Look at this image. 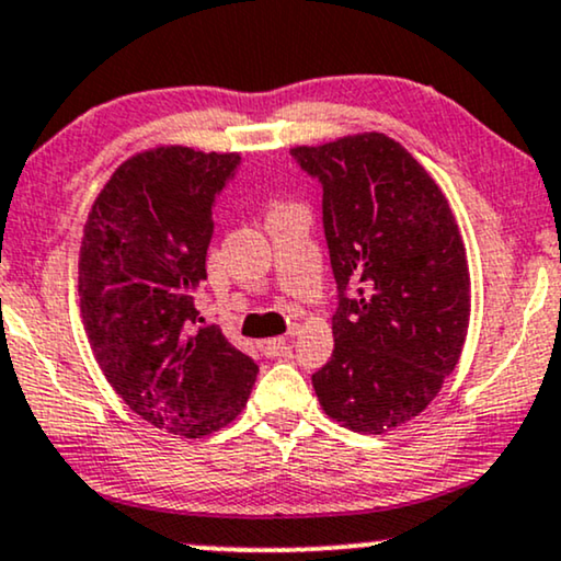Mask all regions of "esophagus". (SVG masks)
Here are the masks:
<instances>
[{
    "label": "esophagus",
    "mask_w": 561,
    "mask_h": 561,
    "mask_svg": "<svg viewBox=\"0 0 561 561\" xmlns=\"http://www.w3.org/2000/svg\"><path fill=\"white\" fill-rule=\"evenodd\" d=\"M293 336H295V329L289 331V336L266 339V342H261V352H264L266 357H282V354H287L289 346H293Z\"/></svg>",
    "instance_id": "esophagus-1"
}]
</instances>
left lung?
Here are the masks:
<instances>
[{
	"mask_svg": "<svg viewBox=\"0 0 561 561\" xmlns=\"http://www.w3.org/2000/svg\"><path fill=\"white\" fill-rule=\"evenodd\" d=\"M293 158L323 188L339 289L333 354L313 388L331 420L380 435L427 409L456 370L471 316L463 240L437 183L386 134Z\"/></svg>",
	"mask_w": 561,
	"mask_h": 561,
	"instance_id": "left-lung-1",
	"label": "left lung"
}]
</instances>
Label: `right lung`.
Segmentation results:
<instances>
[{"label":"right lung","instance_id":"1","mask_svg":"<svg viewBox=\"0 0 561 561\" xmlns=\"http://www.w3.org/2000/svg\"><path fill=\"white\" fill-rule=\"evenodd\" d=\"M240 154L158 147L126 160L98 194L80 248V310L113 391L154 427L196 439L243 411L259 365L194 295L207 279L211 207Z\"/></svg>","mask_w":561,"mask_h":561}]
</instances>
